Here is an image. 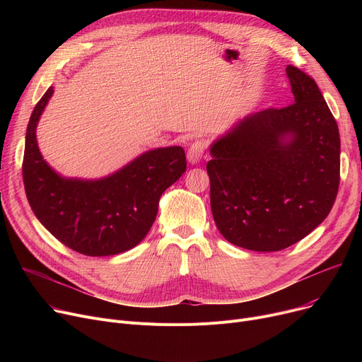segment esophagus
Here are the masks:
<instances>
[{
	"label": "esophagus",
	"instance_id": "obj_1",
	"mask_svg": "<svg viewBox=\"0 0 362 362\" xmlns=\"http://www.w3.org/2000/svg\"><path fill=\"white\" fill-rule=\"evenodd\" d=\"M205 142L204 141H195L191 146L187 149V161L197 164L201 161V158L204 157V152H205Z\"/></svg>",
	"mask_w": 362,
	"mask_h": 362
}]
</instances>
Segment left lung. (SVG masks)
Returning <instances> with one entry per match:
<instances>
[{
  "mask_svg": "<svg viewBox=\"0 0 362 362\" xmlns=\"http://www.w3.org/2000/svg\"><path fill=\"white\" fill-rule=\"evenodd\" d=\"M295 103L240 120L211 145V211L226 240L281 251L310 235L336 201L340 138L315 81L286 67Z\"/></svg>",
  "mask_w": 362,
  "mask_h": 362,
  "instance_id": "1",
  "label": "left lung"
}]
</instances>
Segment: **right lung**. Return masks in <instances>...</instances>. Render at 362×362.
Segmentation results:
<instances>
[{"mask_svg":"<svg viewBox=\"0 0 362 362\" xmlns=\"http://www.w3.org/2000/svg\"><path fill=\"white\" fill-rule=\"evenodd\" d=\"M52 92L48 88L37 101L26 130L22 170L32 211L76 252L107 257L129 251L149 232L161 194L186 171L185 151H148L100 180L64 179L45 163L36 142V124Z\"/></svg>","mask_w":362,"mask_h":362,"instance_id":"add662e5","label":"right lung"}]
</instances>
